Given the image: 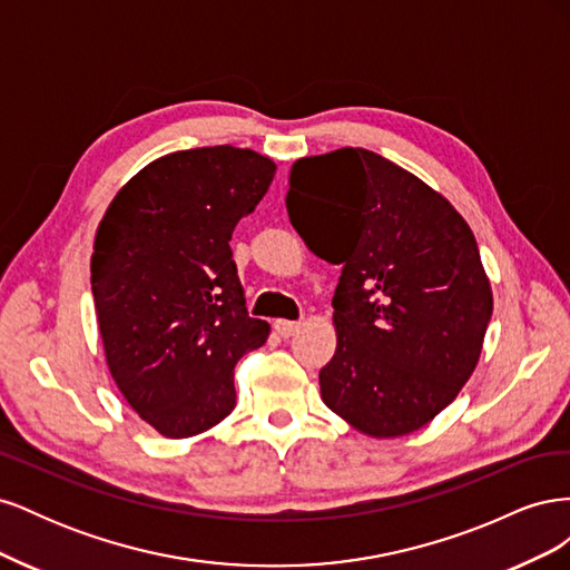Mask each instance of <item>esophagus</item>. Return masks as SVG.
<instances>
[{"label":"esophagus","mask_w":570,"mask_h":570,"mask_svg":"<svg viewBox=\"0 0 570 570\" xmlns=\"http://www.w3.org/2000/svg\"><path fill=\"white\" fill-rule=\"evenodd\" d=\"M273 327H275V333H278L281 337H292L295 333H299V323L297 321H275Z\"/></svg>","instance_id":"1"}]
</instances>
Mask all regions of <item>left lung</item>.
<instances>
[{
	"mask_svg": "<svg viewBox=\"0 0 570 570\" xmlns=\"http://www.w3.org/2000/svg\"><path fill=\"white\" fill-rule=\"evenodd\" d=\"M285 204L308 249L342 264L323 402L373 438L423 428L471 377L492 316L469 223L423 180L361 147L299 159Z\"/></svg>",
	"mask_w": 570,
	"mask_h": 570,
	"instance_id": "1",
	"label": "left lung"
}]
</instances>
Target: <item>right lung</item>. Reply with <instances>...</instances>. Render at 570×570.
I'll return each mask as SVG.
<instances>
[{
  "mask_svg": "<svg viewBox=\"0 0 570 570\" xmlns=\"http://www.w3.org/2000/svg\"><path fill=\"white\" fill-rule=\"evenodd\" d=\"M275 164L230 145L145 166L99 223L92 295L118 390L166 438H189L235 409L233 368L262 347L230 237L268 193Z\"/></svg>",
  "mask_w": 570,
  "mask_h": 570,
  "instance_id": "obj_1",
  "label": "right lung"
}]
</instances>
